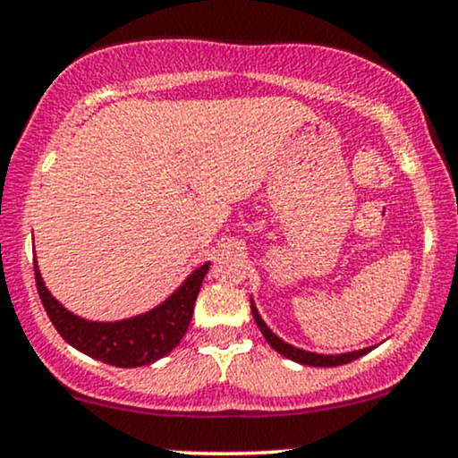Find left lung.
<instances>
[{"instance_id":"8db88e82","label":"left lung","mask_w":458,"mask_h":458,"mask_svg":"<svg viewBox=\"0 0 458 458\" xmlns=\"http://www.w3.org/2000/svg\"><path fill=\"white\" fill-rule=\"evenodd\" d=\"M251 314H254V320L256 325H259V329L262 331V335H265V340L269 343L273 349L277 351V353L288 357V360L297 361V364H303V366H320V368H329V366H343V364H349V361L357 360V357L370 353L372 346H368V349H360V351H351V353H340V355H323V353H310V351H303V349H297V346L284 343L282 338H277L273 331L267 327L265 320L260 318L259 310H256L254 301H251Z\"/></svg>"}]
</instances>
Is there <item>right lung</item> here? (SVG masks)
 <instances>
[{"mask_svg": "<svg viewBox=\"0 0 458 458\" xmlns=\"http://www.w3.org/2000/svg\"><path fill=\"white\" fill-rule=\"evenodd\" d=\"M211 262H204L165 301L148 312L114 323L79 318L51 295L34 260L36 288L57 334L81 353L118 368L148 366L172 353L191 323L193 306Z\"/></svg>", "mask_w": 458, "mask_h": 458, "instance_id": "1", "label": "right lung"}]
</instances>
